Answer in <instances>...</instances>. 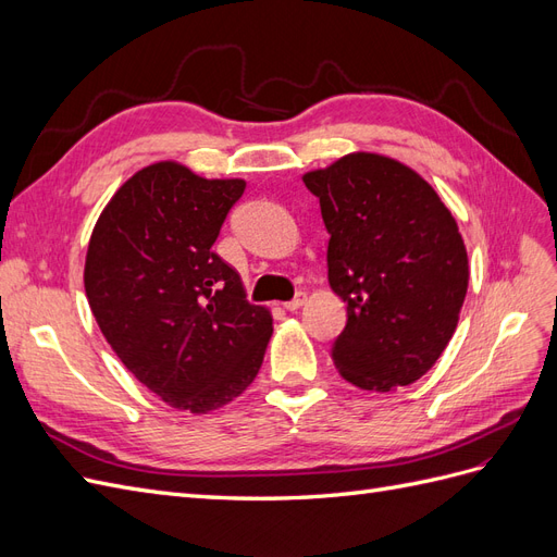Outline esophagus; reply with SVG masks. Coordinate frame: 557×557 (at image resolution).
Returning a JSON list of instances; mask_svg holds the SVG:
<instances>
[{
  "instance_id": "34e87169",
  "label": "esophagus",
  "mask_w": 557,
  "mask_h": 557,
  "mask_svg": "<svg viewBox=\"0 0 557 557\" xmlns=\"http://www.w3.org/2000/svg\"><path fill=\"white\" fill-rule=\"evenodd\" d=\"M305 301H307V293H297V295H295V299L285 301L283 309H285V311H297V309L305 307Z\"/></svg>"
}]
</instances>
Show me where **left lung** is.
<instances>
[{
    "instance_id": "1",
    "label": "left lung",
    "mask_w": 557,
    "mask_h": 557,
    "mask_svg": "<svg viewBox=\"0 0 557 557\" xmlns=\"http://www.w3.org/2000/svg\"><path fill=\"white\" fill-rule=\"evenodd\" d=\"M301 181L320 199L327 281L346 301L336 372L372 393L425 376L458 327L469 285L462 234L442 197L411 166L367 150Z\"/></svg>"
}]
</instances>
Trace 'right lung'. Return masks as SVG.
<instances>
[{
    "mask_svg": "<svg viewBox=\"0 0 557 557\" xmlns=\"http://www.w3.org/2000/svg\"><path fill=\"white\" fill-rule=\"evenodd\" d=\"M244 190V178L160 160L115 190L90 234L83 283L97 325L178 411L201 416L237 399L272 339V311L248 305L239 272L213 252Z\"/></svg>",
    "mask_w": 557,
    "mask_h": 557,
    "instance_id": "obj_1",
    "label": "right lung"
}]
</instances>
